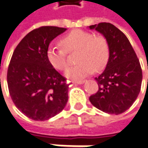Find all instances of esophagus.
I'll return each instance as SVG.
<instances>
[{"label": "esophagus", "instance_id": "esophagus-1", "mask_svg": "<svg viewBox=\"0 0 148 148\" xmlns=\"http://www.w3.org/2000/svg\"><path fill=\"white\" fill-rule=\"evenodd\" d=\"M85 83V80H79V81H74V84H83Z\"/></svg>", "mask_w": 148, "mask_h": 148}]
</instances>
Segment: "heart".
<instances>
[{
	"mask_svg": "<svg viewBox=\"0 0 148 148\" xmlns=\"http://www.w3.org/2000/svg\"><path fill=\"white\" fill-rule=\"evenodd\" d=\"M62 47H50L47 51L49 63L55 69L64 71L69 63L67 52L77 51L75 60L78 64L66 72L68 78L74 79L84 78L93 71L101 70L107 64L110 56L109 44L102 36L82 29H75L60 39Z\"/></svg>",
	"mask_w": 148,
	"mask_h": 148,
	"instance_id": "1",
	"label": "heart"
}]
</instances>
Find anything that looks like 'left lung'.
Here are the masks:
<instances>
[{"mask_svg": "<svg viewBox=\"0 0 148 148\" xmlns=\"http://www.w3.org/2000/svg\"><path fill=\"white\" fill-rule=\"evenodd\" d=\"M89 28L101 33L110 48L106 67L95 78L98 91L90 96L89 101L103 112L119 115L130 108L140 92L143 73L139 60L129 39L115 25L100 23Z\"/></svg>", "mask_w": 148, "mask_h": 148, "instance_id": "8db88e82", "label": "left lung"}]
</instances>
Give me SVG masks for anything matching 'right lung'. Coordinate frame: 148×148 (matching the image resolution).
Wrapping results in <instances>:
<instances>
[{"label":"right lung","mask_w":148,"mask_h":148,"mask_svg":"<svg viewBox=\"0 0 148 148\" xmlns=\"http://www.w3.org/2000/svg\"><path fill=\"white\" fill-rule=\"evenodd\" d=\"M66 30L42 26L28 33L14 51L7 71L11 99L23 114L33 120H49L64 109L69 84L49 63V44Z\"/></svg>","instance_id":"add662e5"}]
</instances>
